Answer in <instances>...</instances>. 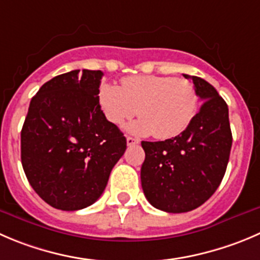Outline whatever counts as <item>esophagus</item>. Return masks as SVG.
Here are the masks:
<instances>
[{"instance_id": "esophagus-1", "label": "esophagus", "mask_w": 260, "mask_h": 260, "mask_svg": "<svg viewBox=\"0 0 260 260\" xmlns=\"http://www.w3.org/2000/svg\"><path fill=\"white\" fill-rule=\"evenodd\" d=\"M138 143H140V141H138L137 138L129 137V136L127 137V145L128 146H135V145H138Z\"/></svg>"}]
</instances>
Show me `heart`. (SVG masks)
<instances>
[{"label":"heart","mask_w":260,"mask_h":260,"mask_svg":"<svg viewBox=\"0 0 260 260\" xmlns=\"http://www.w3.org/2000/svg\"><path fill=\"white\" fill-rule=\"evenodd\" d=\"M103 113L113 124L120 125L137 114L140 119L127 127L138 136L153 135L170 140L185 132L196 118L198 96L185 79L141 75L122 80V86L103 84L99 89Z\"/></svg>","instance_id":"b5f03b06"}]
</instances>
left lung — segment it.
I'll return each mask as SVG.
<instances>
[{"label":"left lung","instance_id":"left-lung-1","mask_svg":"<svg viewBox=\"0 0 260 260\" xmlns=\"http://www.w3.org/2000/svg\"><path fill=\"white\" fill-rule=\"evenodd\" d=\"M184 76L193 80L202 102L191 124L178 137L141 143L146 153L141 168L143 193L153 207L169 213L194 210L215 193L233 145L225 100L206 80Z\"/></svg>","mask_w":260,"mask_h":260}]
</instances>
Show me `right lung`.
<instances>
[{"mask_svg":"<svg viewBox=\"0 0 260 260\" xmlns=\"http://www.w3.org/2000/svg\"><path fill=\"white\" fill-rule=\"evenodd\" d=\"M102 71L74 70L45 82L21 129V164L30 185L57 210L96 202L127 148L99 103Z\"/></svg>","mask_w":260,"mask_h":260,"instance_id":"right-lung-1","label":"right lung"}]
</instances>
